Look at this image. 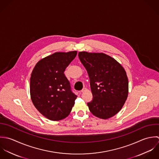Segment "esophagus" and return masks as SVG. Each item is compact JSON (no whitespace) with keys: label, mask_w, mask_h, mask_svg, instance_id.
Returning a JSON list of instances; mask_svg holds the SVG:
<instances>
[{"label":"esophagus","mask_w":159,"mask_h":159,"mask_svg":"<svg viewBox=\"0 0 159 159\" xmlns=\"http://www.w3.org/2000/svg\"><path fill=\"white\" fill-rule=\"evenodd\" d=\"M86 89H86L85 87H84V88H83V89H82V90L80 92H81L82 93H83V92H84L86 90Z\"/></svg>","instance_id":"1"}]
</instances>
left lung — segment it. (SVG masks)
Returning a JSON list of instances; mask_svg holds the SVG:
<instances>
[{
	"label": "left lung",
	"instance_id": "obj_1",
	"mask_svg": "<svg viewBox=\"0 0 159 159\" xmlns=\"http://www.w3.org/2000/svg\"><path fill=\"white\" fill-rule=\"evenodd\" d=\"M80 61L85 67L90 83L93 100L87 103L96 117L107 119L117 114L127 100V73L115 59L102 53L80 52Z\"/></svg>",
	"mask_w": 159,
	"mask_h": 159
}]
</instances>
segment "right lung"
<instances>
[{"instance_id":"1","label":"right lung","mask_w":159,"mask_h":159,"mask_svg":"<svg viewBox=\"0 0 159 159\" xmlns=\"http://www.w3.org/2000/svg\"><path fill=\"white\" fill-rule=\"evenodd\" d=\"M77 51L56 52L35 64L30 79V94L35 108L51 120H60L70 112L77 98L64 72Z\"/></svg>"}]
</instances>
